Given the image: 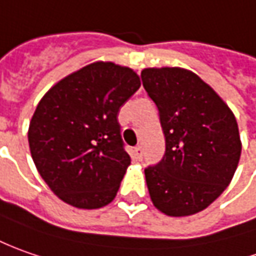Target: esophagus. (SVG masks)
<instances>
[{
	"label": "esophagus",
	"mask_w": 256,
	"mask_h": 256,
	"mask_svg": "<svg viewBox=\"0 0 256 256\" xmlns=\"http://www.w3.org/2000/svg\"><path fill=\"white\" fill-rule=\"evenodd\" d=\"M134 156H136V158H138V160L143 158V147H142V146L134 147Z\"/></svg>",
	"instance_id": "1"
}]
</instances>
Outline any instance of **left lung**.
<instances>
[{"label":"left lung","mask_w":256,"mask_h":256,"mask_svg":"<svg viewBox=\"0 0 256 256\" xmlns=\"http://www.w3.org/2000/svg\"><path fill=\"white\" fill-rule=\"evenodd\" d=\"M142 82L166 137L163 158L144 168L152 201L172 216L207 208L231 182L241 157L232 112L204 80L181 68H148Z\"/></svg>","instance_id":"obj_1"}]
</instances>
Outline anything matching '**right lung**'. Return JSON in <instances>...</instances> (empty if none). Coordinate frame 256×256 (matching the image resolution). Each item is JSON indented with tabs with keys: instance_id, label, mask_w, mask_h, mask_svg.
<instances>
[{
	"instance_id": "obj_1",
	"label": "right lung",
	"mask_w": 256,
	"mask_h": 256,
	"mask_svg": "<svg viewBox=\"0 0 256 256\" xmlns=\"http://www.w3.org/2000/svg\"><path fill=\"white\" fill-rule=\"evenodd\" d=\"M138 88L132 69L94 62L40 99L28 142L40 177L59 198L93 210L116 197L130 164L118 114Z\"/></svg>"
}]
</instances>
